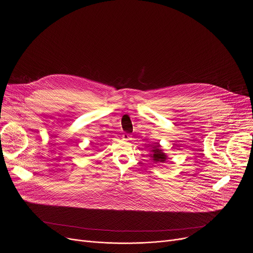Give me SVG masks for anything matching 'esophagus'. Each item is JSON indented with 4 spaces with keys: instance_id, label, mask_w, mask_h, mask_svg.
<instances>
[{
    "instance_id": "obj_1",
    "label": "esophagus",
    "mask_w": 253,
    "mask_h": 253,
    "mask_svg": "<svg viewBox=\"0 0 253 253\" xmlns=\"http://www.w3.org/2000/svg\"><path fill=\"white\" fill-rule=\"evenodd\" d=\"M122 139H123L124 141H130V140H131V136H130L129 134L125 133V134L122 135Z\"/></svg>"
}]
</instances>
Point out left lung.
<instances>
[{"label":"left lung","mask_w":253,"mask_h":253,"mask_svg":"<svg viewBox=\"0 0 253 253\" xmlns=\"http://www.w3.org/2000/svg\"><path fill=\"white\" fill-rule=\"evenodd\" d=\"M151 154L150 156L152 157V160L155 163H165L166 160L168 159L166 153L162 151V149L160 148V145L156 143V145L151 150Z\"/></svg>","instance_id":"1"}]
</instances>
